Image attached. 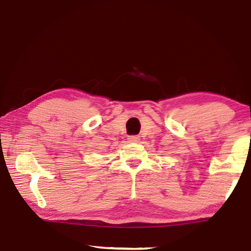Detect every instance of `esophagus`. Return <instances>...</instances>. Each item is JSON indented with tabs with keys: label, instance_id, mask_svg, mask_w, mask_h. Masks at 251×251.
<instances>
[{
	"label": "esophagus",
	"instance_id": "1",
	"mask_svg": "<svg viewBox=\"0 0 251 251\" xmlns=\"http://www.w3.org/2000/svg\"><path fill=\"white\" fill-rule=\"evenodd\" d=\"M128 140L131 142V144H138V142L140 141V137H138V136H130L128 138Z\"/></svg>",
	"mask_w": 251,
	"mask_h": 251
}]
</instances>
